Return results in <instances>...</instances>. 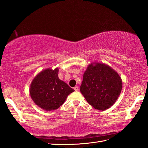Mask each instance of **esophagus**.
Here are the masks:
<instances>
[{
  "mask_svg": "<svg viewBox=\"0 0 148 148\" xmlns=\"http://www.w3.org/2000/svg\"><path fill=\"white\" fill-rule=\"evenodd\" d=\"M74 89L75 91H78V90H79V87H78V86H75L74 88Z\"/></svg>",
  "mask_w": 148,
  "mask_h": 148,
  "instance_id": "esophagus-1",
  "label": "esophagus"
}]
</instances>
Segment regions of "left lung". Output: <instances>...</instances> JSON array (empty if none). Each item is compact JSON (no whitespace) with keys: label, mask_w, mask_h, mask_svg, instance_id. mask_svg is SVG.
Segmentation results:
<instances>
[{"label":"left lung","mask_w":148,"mask_h":148,"mask_svg":"<svg viewBox=\"0 0 148 148\" xmlns=\"http://www.w3.org/2000/svg\"><path fill=\"white\" fill-rule=\"evenodd\" d=\"M118 73L108 65L92 62L84 72L80 92L95 109L105 111L114 104L122 90Z\"/></svg>","instance_id":"1"}]
</instances>
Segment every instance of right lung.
I'll return each mask as SVG.
<instances>
[{"label": "right lung", "instance_id": "1", "mask_svg": "<svg viewBox=\"0 0 148 148\" xmlns=\"http://www.w3.org/2000/svg\"><path fill=\"white\" fill-rule=\"evenodd\" d=\"M58 68H48L40 72L30 86V95L34 102L46 111L58 109L69 94L74 92L68 84L59 79Z\"/></svg>", "mask_w": 148, "mask_h": 148}]
</instances>
